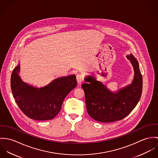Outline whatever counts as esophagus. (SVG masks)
Returning a JSON list of instances; mask_svg holds the SVG:
<instances>
[{"label":"esophagus","mask_w":158,"mask_h":158,"mask_svg":"<svg viewBox=\"0 0 158 158\" xmlns=\"http://www.w3.org/2000/svg\"><path fill=\"white\" fill-rule=\"evenodd\" d=\"M76 80L78 84H81L84 81V76L82 74H78L76 76Z\"/></svg>","instance_id":"1"}]
</instances>
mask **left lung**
<instances>
[{
  "label": "left lung",
  "instance_id": "obj_1",
  "mask_svg": "<svg viewBox=\"0 0 158 158\" xmlns=\"http://www.w3.org/2000/svg\"><path fill=\"white\" fill-rule=\"evenodd\" d=\"M134 70L131 83L116 92L110 91L102 82L91 76L82 85L85 92L88 113L91 118L101 123L120 121L128 115L138 104L142 90V77L138 60L132 54L127 55Z\"/></svg>",
  "mask_w": 158,
  "mask_h": 158
}]
</instances>
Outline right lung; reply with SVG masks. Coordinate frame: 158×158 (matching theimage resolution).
Segmentation results:
<instances>
[{"instance_id": "obj_1", "label": "right lung", "mask_w": 158, "mask_h": 158, "mask_svg": "<svg viewBox=\"0 0 158 158\" xmlns=\"http://www.w3.org/2000/svg\"><path fill=\"white\" fill-rule=\"evenodd\" d=\"M20 68L19 63L11 77L12 93L19 107L32 119H52L61 110L65 97L76 87V75L60 77L44 87L37 88L22 80Z\"/></svg>"}]
</instances>
